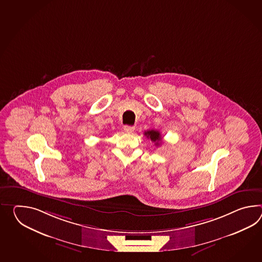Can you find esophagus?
<instances>
[{"mask_svg":"<svg viewBox=\"0 0 262 262\" xmlns=\"http://www.w3.org/2000/svg\"><path fill=\"white\" fill-rule=\"evenodd\" d=\"M124 130H125L126 133H128V134H132L134 130V127L126 125V126H124Z\"/></svg>","mask_w":262,"mask_h":262,"instance_id":"esophagus-1","label":"esophagus"}]
</instances>
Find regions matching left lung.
<instances>
[{
	"label": "left lung",
	"instance_id": "8db88e82",
	"mask_svg": "<svg viewBox=\"0 0 262 262\" xmlns=\"http://www.w3.org/2000/svg\"><path fill=\"white\" fill-rule=\"evenodd\" d=\"M145 135L148 138V139L151 140L152 142H154L156 145H159L161 143V139H162V136L160 132L155 130V129H151V130H146L145 132Z\"/></svg>",
	"mask_w": 262,
	"mask_h": 262
}]
</instances>
